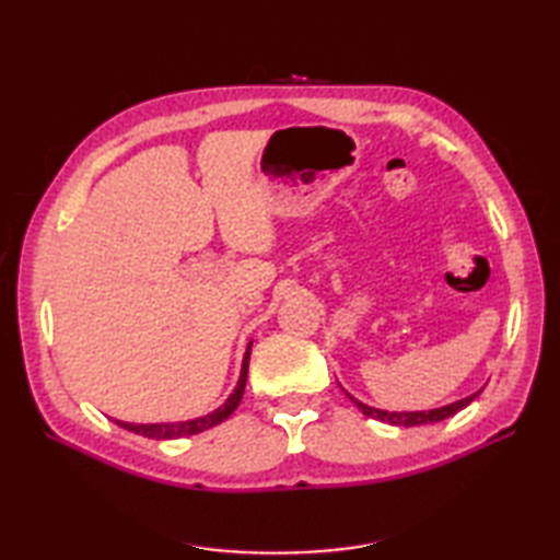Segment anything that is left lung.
<instances>
[{"instance_id": "obj_1", "label": "left lung", "mask_w": 560, "mask_h": 560, "mask_svg": "<svg viewBox=\"0 0 560 560\" xmlns=\"http://www.w3.org/2000/svg\"><path fill=\"white\" fill-rule=\"evenodd\" d=\"M481 395V389L479 392H474V395H469V397H464V399H459V401H452V404H447V407H440V409H428V411H385V409H375V407H368V404H363V401H359V399H353L349 392H347V397L355 404V407H359L365 416H371V419H377V421H383V423H389V425H407V428H411V425H425V423H438V421H443V419H450V416H455L457 411H462L464 407H469V404L477 399Z\"/></svg>"}]
</instances>
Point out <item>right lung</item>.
<instances>
[{"instance_id": "add662e5", "label": "right lung", "mask_w": 560, "mask_h": 560, "mask_svg": "<svg viewBox=\"0 0 560 560\" xmlns=\"http://www.w3.org/2000/svg\"><path fill=\"white\" fill-rule=\"evenodd\" d=\"M249 349H253V341L247 343L245 359H243V368H241V380L233 389V395L225 399L217 411H211L207 416H199V419H189V421H173V423H125V421H115L120 428H127L137 435L144 438H153V440H173V438H185V435H195L207 431L211 425H219L221 421L229 419V416L237 409V404L243 399L245 392V380H247V365H249Z\"/></svg>"}]
</instances>
